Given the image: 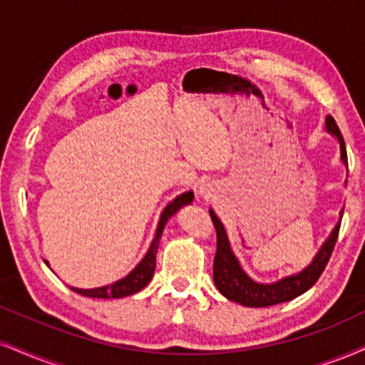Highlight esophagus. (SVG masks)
Here are the masks:
<instances>
[{
    "label": "esophagus",
    "instance_id": "obj_1",
    "mask_svg": "<svg viewBox=\"0 0 365 365\" xmlns=\"http://www.w3.org/2000/svg\"><path fill=\"white\" fill-rule=\"evenodd\" d=\"M200 194H205V188H204V187L200 188Z\"/></svg>",
    "mask_w": 365,
    "mask_h": 365
}]
</instances>
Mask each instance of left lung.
<instances>
[{"instance_id": "8db88e82", "label": "left lung", "mask_w": 365, "mask_h": 365, "mask_svg": "<svg viewBox=\"0 0 365 365\" xmlns=\"http://www.w3.org/2000/svg\"><path fill=\"white\" fill-rule=\"evenodd\" d=\"M327 130L331 135H335L338 143H340V158L344 161V165L349 168L344 138H341L340 129H338L335 118L331 115L327 117ZM209 214L217 235V252L216 258H214V284H216L219 292L226 299L240 302V304L248 306V308H265V306H274L285 301H292L294 297L301 296V294H304L313 287L316 280L319 279V275L323 274L324 267H327V263L333 253V248H335L344 210H340V219H338L336 226L333 227L328 240L324 241L319 252L316 253L313 262L304 270H301L299 274L287 275V277L272 284L257 282V280H253L247 272L241 269L238 258L235 257V253L231 250L225 226L219 221V217L212 209H209Z\"/></svg>"}]
</instances>
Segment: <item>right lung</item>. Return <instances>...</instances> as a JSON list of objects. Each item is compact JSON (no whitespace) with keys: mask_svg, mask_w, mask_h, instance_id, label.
Here are the masks:
<instances>
[{"mask_svg":"<svg viewBox=\"0 0 365 365\" xmlns=\"http://www.w3.org/2000/svg\"><path fill=\"white\" fill-rule=\"evenodd\" d=\"M194 200V192H185V194L178 195L177 199H173L166 205L163 212H161L160 222H158L156 227V235L155 240L151 241V247H149L148 253L144 255V258L140 260L138 265L134 267L133 272L125 275L124 279L117 280L110 285H103V287H95V289H78V287H71V291L81 294V296L86 297H98V299H117V297H125L130 296V294L139 292L140 289H144L149 284V280L153 279V274H155V267H156V253H158V247H160V240L161 235H163V230L168 222V219L177 214L180 207L183 205L192 204ZM49 265V262L43 260Z\"/></svg>","mask_w":365,"mask_h":365,"instance_id":"obj_1","label":"right lung"}]
</instances>
